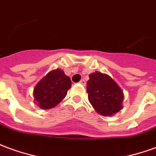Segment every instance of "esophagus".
Listing matches in <instances>:
<instances>
[{
	"mask_svg": "<svg viewBox=\"0 0 156 156\" xmlns=\"http://www.w3.org/2000/svg\"><path fill=\"white\" fill-rule=\"evenodd\" d=\"M79 83H81L82 85H84V86H85V84H86V81H85V80H84V79H82L81 81L79 82Z\"/></svg>",
	"mask_w": 156,
	"mask_h": 156,
	"instance_id": "obj_1",
	"label": "esophagus"
}]
</instances>
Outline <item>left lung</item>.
Segmentation results:
<instances>
[{
  "label": "left lung",
  "mask_w": 156,
  "mask_h": 156,
  "mask_svg": "<svg viewBox=\"0 0 156 156\" xmlns=\"http://www.w3.org/2000/svg\"><path fill=\"white\" fill-rule=\"evenodd\" d=\"M87 93L90 104L101 116H112L121 111L123 105L124 94L112 77L101 72L89 75Z\"/></svg>",
  "instance_id": "1"
}]
</instances>
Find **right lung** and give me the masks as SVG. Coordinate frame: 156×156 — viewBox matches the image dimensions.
Wrapping results in <instances>:
<instances>
[{"label": "right lung", "mask_w": 156, "mask_h": 156, "mask_svg": "<svg viewBox=\"0 0 156 156\" xmlns=\"http://www.w3.org/2000/svg\"><path fill=\"white\" fill-rule=\"evenodd\" d=\"M71 83V78L62 69L49 72L34 89L35 104L42 110L55 107L66 97Z\"/></svg>", "instance_id": "right-lung-1"}]
</instances>
